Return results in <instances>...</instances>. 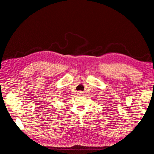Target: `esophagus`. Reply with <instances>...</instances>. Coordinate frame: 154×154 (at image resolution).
<instances>
[{
  "label": "esophagus",
  "mask_w": 154,
  "mask_h": 154,
  "mask_svg": "<svg viewBox=\"0 0 154 154\" xmlns=\"http://www.w3.org/2000/svg\"><path fill=\"white\" fill-rule=\"evenodd\" d=\"M78 94H82V92H81V91H80V92H79V93H78Z\"/></svg>",
  "instance_id": "obj_1"
}]
</instances>
